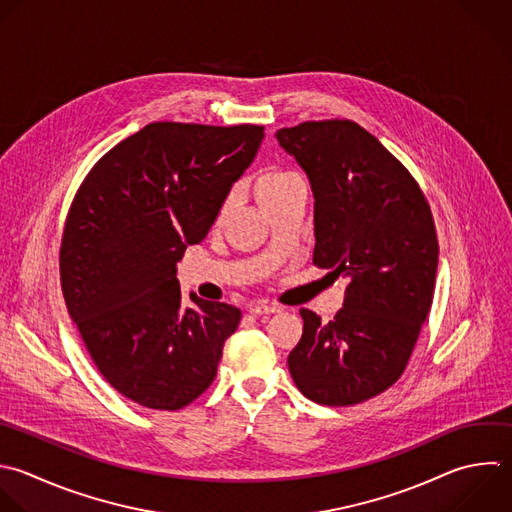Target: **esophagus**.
Instances as JSON below:
<instances>
[{
	"instance_id": "1",
	"label": "esophagus",
	"mask_w": 512,
	"mask_h": 512,
	"mask_svg": "<svg viewBox=\"0 0 512 512\" xmlns=\"http://www.w3.org/2000/svg\"><path fill=\"white\" fill-rule=\"evenodd\" d=\"M276 312H280V308L266 304V302H256L250 306V314H254V316H268V314H276Z\"/></svg>"
}]
</instances>
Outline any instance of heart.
Returning a JSON list of instances; mask_svg holds the SVG:
<instances>
[{"mask_svg": "<svg viewBox=\"0 0 512 512\" xmlns=\"http://www.w3.org/2000/svg\"><path fill=\"white\" fill-rule=\"evenodd\" d=\"M300 176L284 170V168H270L266 172H262L256 180V194L260 202H266L270 198H276L278 194H282L288 186H292L294 182H298Z\"/></svg>", "mask_w": 512, "mask_h": 512, "instance_id": "1", "label": "heart"}]
</instances>
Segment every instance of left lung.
<instances>
[{"label": "left lung", "mask_w": 512, "mask_h": 512, "mask_svg": "<svg viewBox=\"0 0 512 512\" xmlns=\"http://www.w3.org/2000/svg\"><path fill=\"white\" fill-rule=\"evenodd\" d=\"M314 194V264L346 280L344 304L324 324L302 308V338L288 354L298 390L350 406L390 388L430 312L438 240L408 170L350 120L276 132Z\"/></svg>", "instance_id": "left-lung-1"}]
</instances>
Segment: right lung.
Masks as SVG:
<instances>
[{"label": "right lung", "instance_id": "obj_1", "mask_svg": "<svg viewBox=\"0 0 512 512\" xmlns=\"http://www.w3.org/2000/svg\"><path fill=\"white\" fill-rule=\"evenodd\" d=\"M264 128L154 122L86 176L62 238L68 312L104 378L126 398L178 410L216 378L242 312L194 292L182 308L178 262L200 244Z\"/></svg>", "mask_w": 512, "mask_h": 512}]
</instances>
